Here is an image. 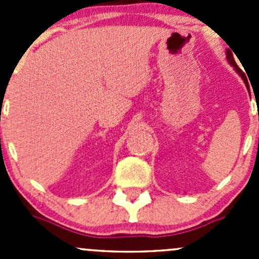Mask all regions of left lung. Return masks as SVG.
I'll list each match as a JSON object with an SVG mask.
<instances>
[{
    "label": "left lung",
    "instance_id": "obj_1",
    "mask_svg": "<svg viewBox=\"0 0 259 259\" xmlns=\"http://www.w3.org/2000/svg\"><path fill=\"white\" fill-rule=\"evenodd\" d=\"M232 50V49H231ZM229 49H227L226 50V57H227V61H228V64L231 65L232 67H234V70H236L237 72H238V75L239 76L242 77V80L244 81V83H245V86H247V89H249V86H248V81H247V77H245V75L243 74L242 72V70L239 69L238 67V65L236 64V61H234V57H233V54H232V51Z\"/></svg>",
    "mask_w": 259,
    "mask_h": 259
}]
</instances>
